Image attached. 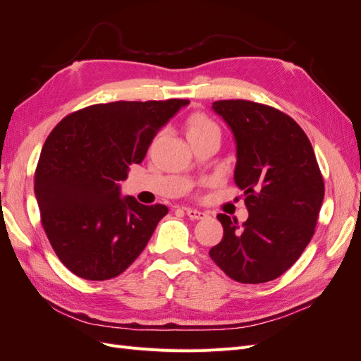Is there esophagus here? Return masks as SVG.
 <instances>
[{
	"mask_svg": "<svg viewBox=\"0 0 361 361\" xmlns=\"http://www.w3.org/2000/svg\"><path fill=\"white\" fill-rule=\"evenodd\" d=\"M185 212L191 218V220H202V218L206 216L204 212L199 211V209H192V207H185Z\"/></svg>",
	"mask_w": 361,
	"mask_h": 361,
	"instance_id": "34e87169",
	"label": "esophagus"
}]
</instances>
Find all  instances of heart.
Segmentation results:
<instances>
[{
  "label": "heart",
  "mask_w": 361,
  "mask_h": 361,
  "mask_svg": "<svg viewBox=\"0 0 361 361\" xmlns=\"http://www.w3.org/2000/svg\"><path fill=\"white\" fill-rule=\"evenodd\" d=\"M212 128H216L214 122H211V120L204 117V116L197 114V116L191 117L190 123H188L187 134H188V137L190 135H199V134H203V133H206V130H209Z\"/></svg>",
  "instance_id": "obj_1"
}]
</instances>
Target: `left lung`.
<instances>
[{
    "mask_svg": "<svg viewBox=\"0 0 361 361\" xmlns=\"http://www.w3.org/2000/svg\"><path fill=\"white\" fill-rule=\"evenodd\" d=\"M212 110L236 145L235 183L244 190L247 221L218 214L224 235L209 256L226 274L248 285L271 281L298 260L314 233L324 179L307 135L276 108L216 101Z\"/></svg>",
    "mask_w": 361,
    "mask_h": 361,
    "instance_id": "8db88e82",
    "label": "left lung"
}]
</instances>
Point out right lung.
<instances>
[{"label":"right lung","mask_w":361,"mask_h":361,"mask_svg":"<svg viewBox=\"0 0 361 361\" xmlns=\"http://www.w3.org/2000/svg\"><path fill=\"white\" fill-rule=\"evenodd\" d=\"M187 99L110 102L69 114L52 129L35 194L49 243L75 276L117 277L147 245L169 207L122 197L120 180Z\"/></svg>","instance_id":"add662e5"}]
</instances>
